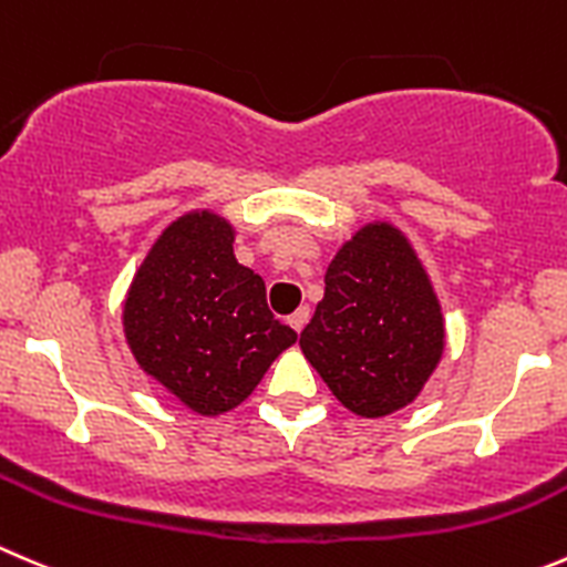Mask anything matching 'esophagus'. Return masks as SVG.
<instances>
[{
    "label": "esophagus",
    "instance_id": "1",
    "mask_svg": "<svg viewBox=\"0 0 567 567\" xmlns=\"http://www.w3.org/2000/svg\"><path fill=\"white\" fill-rule=\"evenodd\" d=\"M307 318H310V307H299V310H296L293 316L288 318V323L296 329V332H301V329H305V323H307Z\"/></svg>",
    "mask_w": 567,
    "mask_h": 567
}]
</instances>
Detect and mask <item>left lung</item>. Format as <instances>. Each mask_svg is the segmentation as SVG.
I'll list each match as a JSON object with an SVG mask.
<instances>
[{"mask_svg": "<svg viewBox=\"0 0 567 567\" xmlns=\"http://www.w3.org/2000/svg\"><path fill=\"white\" fill-rule=\"evenodd\" d=\"M307 362L360 417H384L421 395L446 351V318L430 271L393 221H365L334 251Z\"/></svg>", "mask_w": 567, "mask_h": 567, "instance_id": "obj_1", "label": "left lung"}]
</instances>
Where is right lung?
I'll return each mask as SVG.
<instances>
[{
  "label": "right lung",
  "instance_id": "add662e5",
  "mask_svg": "<svg viewBox=\"0 0 567 567\" xmlns=\"http://www.w3.org/2000/svg\"><path fill=\"white\" fill-rule=\"evenodd\" d=\"M235 224L210 207L174 218L121 305L124 340L146 377L196 415H224L296 343L266 305L260 274L235 260Z\"/></svg>",
  "mask_w": 567,
  "mask_h": 567
}]
</instances>
